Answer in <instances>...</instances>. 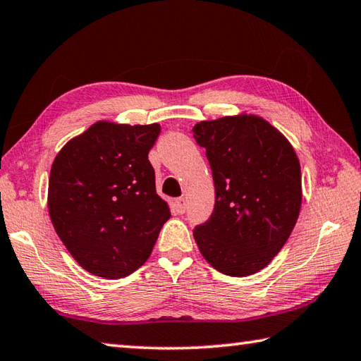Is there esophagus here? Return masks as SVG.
<instances>
[{
	"label": "esophagus",
	"mask_w": 361,
	"mask_h": 361,
	"mask_svg": "<svg viewBox=\"0 0 361 361\" xmlns=\"http://www.w3.org/2000/svg\"><path fill=\"white\" fill-rule=\"evenodd\" d=\"M185 207H187L185 200H183V198L174 200V209H176V212H178V214H183V212H185Z\"/></svg>",
	"instance_id": "obj_1"
}]
</instances>
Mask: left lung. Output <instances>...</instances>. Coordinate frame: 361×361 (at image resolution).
I'll list each match as a JSON object with an SVG mask.
<instances>
[{"mask_svg":"<svg viewBox=\"0 0 361 361\" xmlns=\"http://www.w3.org/2000/svg\"><path fill=\"white\" fill-rule=\"evenodd\" d=\"M193 137L206 149L215 185L210 219L196 245L229 276L262 270L280 253L302 207V173L289 140L256 114L201 121Z\"/></svg>","mask_w":361,"mask_h":361,"instance_id":"1","label":"left lung"}]
</instances>
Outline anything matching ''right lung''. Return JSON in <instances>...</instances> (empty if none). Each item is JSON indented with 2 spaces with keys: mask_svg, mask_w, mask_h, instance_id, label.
I'll return each mask as SVG.
<instances>
[{
  "mask_svg": "<svg viewBox=\"0 0 361 361\" xmlns=\"http://www.w3.org/2000/svg\"><path fill=\"white\" fill-rule=\"evenodd\" d=\"M160 124L97 121L53 160L49 214L64 247L90 274L118 280L151 256L171 212L147 159Z\"/></svg>",
  "mask_w": 361,
  "mask_h": 361,
  "instance_id": "1",
  "label": "right lung"
}]
</instances>
